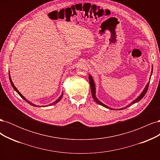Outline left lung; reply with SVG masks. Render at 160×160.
<instances>
[{
    "mask_svg": "<svg viewBox=\"0 0 160 160\" xmlns=\"http://www.w3.org/2000/svg\"><path fill=\"white\" fill-rule=\"evenodd\" d=\"M152 72H153V67H152V72H151V75H150V77H151V76H152ZM150 77H149V80H150ZM89 83H90V87H91V95H92V97H93V99L95 100V102H96L97 103H98L99 105H101V106H103V107H104V108H108V109H111V110H122V109H125V108H127L129 107V106H131V105H133V104L135 103L139 102V101L143 98L144 95H146V92H147V91H148V89L149 84V82H148V83L146 84V87H145V88L143 89V91L141 93H140V95L138 97V98H137L136 99H134V100L132 101V102H131L129 104H128V105H126V106H125V107H124V108H119V109H114V108L109 107V106L106 105L105 104L103 103L102 102H101V101L98 99V98H97V97H96V88H95V82H94V80H93V77H92V76H91L90 74L89 75Z\"/></svg>",
    "mask_w": 160,
    "mask_h": 160,
    "instance_id": "left-lung-1",
    "label": "left lung"
}]
</instances>
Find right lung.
<instances>
[{
  "label": "right lung",
  "mask_w": 160,
  "mask_h": 160,
  "mask_svg": "<svg viewBox=\"0 0 160 160\" xmlns=\"http://www.w3.org/2000/svg\"><path fill=\"white\" fill-rule=\"evenodd\" d=\"M9 79H10V81H11V85H12V88H13V89H14V91H15L16 92H17V93L19 95H20L21 97V98L24 99V100H25V101H27V102L28 103V104H30L31 105H32V106H34V107H38V108H43V107H45V106L46 105H35V104H34V103H32V102H31V101H28L25 98V97H24L21 93H20V92H19V91L17 89V88H16V87L15 86H14V83H12V79H11V75H10V73H9ZM62 95H63V92H62V93H61V95H60V97H59V98H58L56 101H54V102H52V103H51V104H49V105H47V106H51V105H55V104H56V103H57L58 102H59V101L61 100V99H62Z\"/></svg>",
  "instance_id": "1"
}]
</instances>
